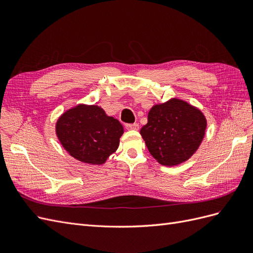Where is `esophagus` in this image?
Segmentation results:
<instances>
[{
	"mask_svg": "<svg viewBox=\"0 0 253 253\" xmlns=\"http://www.w3.org/2000/svg\"><path fill=\"white\" fill-rule=\"evenodd\" d=\"M126 127L127 129H133V131H137V129H139V125L138 124H128V125H126Z\"/></svg>",
	"mask_w": 253,
	"mask_h": 253,
	"instance_id": "esophagus-1",
	"label": "esophagus"
}]
</instances>
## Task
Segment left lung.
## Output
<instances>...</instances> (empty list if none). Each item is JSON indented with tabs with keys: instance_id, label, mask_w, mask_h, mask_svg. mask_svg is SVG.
I'll use <instances>...</instances> for the list:
<instances>
[{
	"instance_id": "left-lung-1",
	"label": "left lung",
	"mask_w": 253,
	"mask_h": 253,
	"mask_svg": "<svg viewBox=\"0 0 253 253\" xmlns=\"http://www.w3.org/2000/svg\"><path fill=\"white\" fill-rule=\"evenodd\" d=\"M207 120L201 110L172 98L152 106L148 124L140 129L151 155L167 167L185 163L200 148Z\"/></svg>"
}]
</instances>
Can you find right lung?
Masks as SVG:
<instances>
[{"label":"right lung","mask_w":253,"mask_h":253,"mask_svg":"<svg viewBox=\"0 0 253 253\" xmlns=\"http://www.w3.org/2000/svg\"><path fill=\"white\" fill-rule=\"evenodd\" d=\"M56 134L74 158L89 165H102L118 149L124 126L100 106L78 104L59 117Z\"/></svg>","instance_id":"right-lung-1"}]
</instances>
